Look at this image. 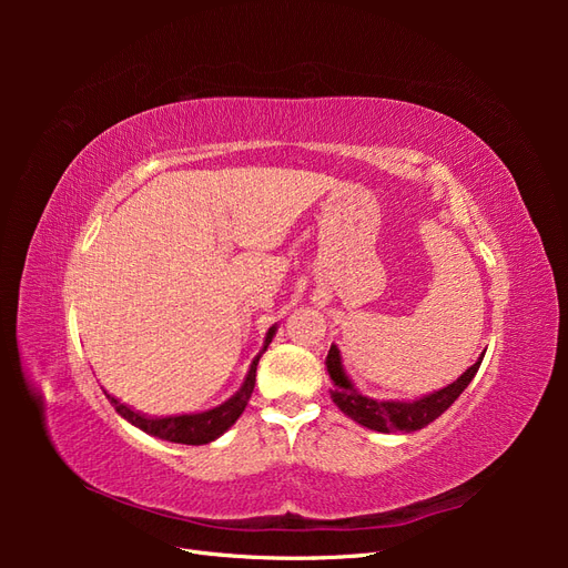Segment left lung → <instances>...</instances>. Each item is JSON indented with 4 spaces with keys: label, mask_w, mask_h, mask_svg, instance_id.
<instances>
[{
    "label": "left lung",
    "mask_w": 568,
    "mask_h": 568,
    "mask_svg": "<svg viewBox=\"0 0 568 568\" xmlns=\"http://www.w3.org/2000/svg\"><path fill=\"white\" fill-rule=\"evenodd\" d=\"M484 355H480L476 363L459 376L457 382L448 384L440 390L428 393V395H424V398H417V400H376V398H369V395H365V393H359L353 386V382L348 379V374L343 372L341 351L336 346H332L329 355H326V372H329L332 382H334L332 398L343 415H348L353 422L372 428V432H382V434L405 432V434H409V432H419V428L438 419L443 412L459 398V393L469 386L474 374L478 372Z\"/></svg>",
    "instance_id": "8db88e82"
}]
</instances>
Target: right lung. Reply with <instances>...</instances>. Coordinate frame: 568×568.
<instances>
[{
	"instance_id": "1",
	"label": "right lung",
	"mask_w": 568,
	"mask_h": 568,
	"mask_svg": "<svg viewBox=\"0 0 568 568\" xmlns=\"http://www.w3.org/2000/svg\"><path fill=\"white\" fill-rule=\"evenodd\" d=\"M277 332V324L270 326V332L265 336L263 343V351L255 355V359L248 367L246 379L242 384L230 400H225L222 405L209 409V412H199V415H175V417H146L142 412H136L132 407H128L125 403H120L113 395H109L111 405L115 407V412L123 419H128L130 424H134L136 428H142V432L170 440V443H184V445H203V443H211L215 438H220L222 434L227 432V428L242 417V412L248 405V398L253 393L255 386V369H257V359L267 351V346L272 343V336Z\"/></svg>"
}]
</instances>
